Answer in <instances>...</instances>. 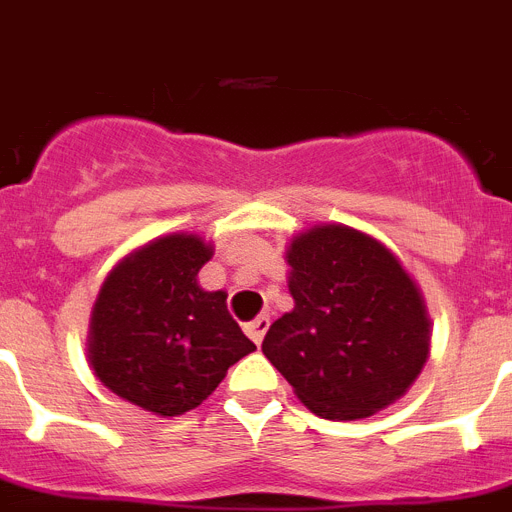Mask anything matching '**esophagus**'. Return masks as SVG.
Wrapping results in <instances>:
<instances>
[{
    "instance_id": "obj_1",
    "label": "esophagus",
    "mask_w": 512,
    "mask_h": 512,
    "mask_svg": "<svg viewBox=\"0 0 512 512\" xmlns=\"http://www.w3.org/2000/svg\"><path fill=\"white\" fill-rule=\"evenodd\" d=\"M270 327V319L262 314V317L252 319L250 324H244V332H247V337H250L255 345H262V337H265V332H268Z\"/></svg>"
}]
</instances>
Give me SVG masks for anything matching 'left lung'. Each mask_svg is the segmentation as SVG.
I'll use <instances>...</instances> for the list:
<instances>
[{"mask_svg": "<svg viewBox=\"0 0 512 512\" xmlns=\"http://www.w3.org/2000/svg\"><path fill=\"white\" fill-rule=\"evenodd\" d=\"M293 309L262 353L314 415L363 420L407 394L430 355L425 296L402 260L361 229L317 224L288 242Z\"/></svg>", "mask_w": 512, "mask_h": 512, "instance_id": "8db88e82", "label": "left lung"}]
</instances>
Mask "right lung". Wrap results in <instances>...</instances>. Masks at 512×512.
<instances>
[{
	"label": "right lung",
	"mask_w": 512,
	"mask_h": 512,
	"mask_svg": "<svg viewBox=\"0 0 512 512\" xmlns=\"http://www.w3.org/2000/svg\"><path fill=\"white\" fill-rule=\"evenodd\" d=\"M213 257L201 234L175 231L128 252L102 281L87 358L102 386L159 417L195 410L250 355L226 311V291H206L198 270Z\"/></svg>",
	"instance_id": "add662e5"
}]
</instances>
